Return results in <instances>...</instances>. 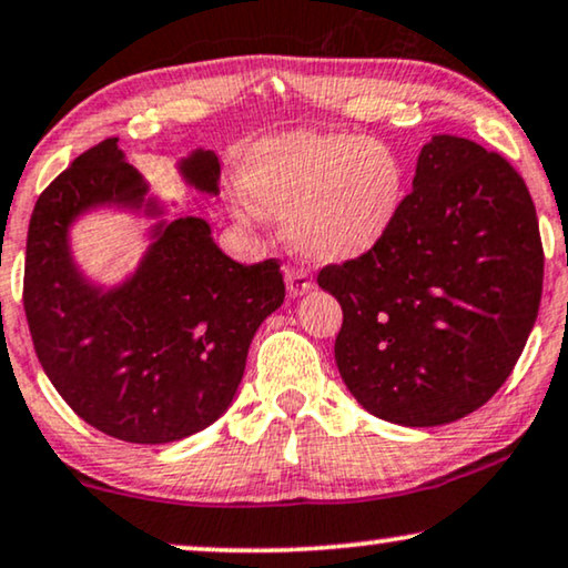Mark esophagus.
Here are the masks:
<instances>
[{
  "mask_svg": "<svg viewBox=\"0 0 568 568\" xmlns=\"http://www.w3.org/2000/svg\"><path fill=\"white\" fill-rule=\"evenodd\" d=\"M285 285H288V296L291 298L304 296V293H308V291L314 288L312 280H308L306 272L304 270H296V267L285 270Z\"/></svg>",
  "mask_w": 568,
  "mask_h": 568,
  "instance_id": "1",
  "label": "esophagus"
}]
</instances>
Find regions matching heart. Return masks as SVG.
Masks as SVG:
<instances>
[{
	"label": "heart",
	"instance_id": "heart-1",
	"mask_svg": "<svg viewBox=\"0 0 568 568\" xmlns=\"http://www.w3.org/2000/svg\"><path fill=\"white\" fill-rule=\"evenodd\" d=\"M241 221H288V239L320 264L372 254L395 229L405 169L387 142L347 132H285L260 140L241 161Z\"/></svg>",
	"mask_w": 568,
	"mask_h": 568
}]
</instances>
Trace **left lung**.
Returning a JSON list of instances; mask_svg holds the SVG:
<instances>
[{"mask_svg":"<svg viewBox=\"0 0 568 568\" xmlns=\"http://www.w3.org/2000/svg\"><path fill=\"white\" fill-rule=\"evenodd\" d=\"M316 283L343 306L335 361L368 413L410 428L459 420L509 379L538 320L532 196L498 153L436 134L389 236Z\"/></svg>","mask_w":568,"mask_h":568,"instance_id":"8db88e82","label":"left lung"}]
</instances>
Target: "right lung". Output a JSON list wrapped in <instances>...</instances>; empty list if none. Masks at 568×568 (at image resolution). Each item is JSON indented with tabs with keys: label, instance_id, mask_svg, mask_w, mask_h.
Returning <instances> with one entry per match:
<instances>
[{
	"label": "right lung",
	"instance_id": "1",
	"mask_svg": "<svg viewBox=\"0 0 568 568\" xmlns=\"http://www.w3.org/2000/svg\"><path fill=\"white\" fill-rule=\"evenodd\" d=\"M116 142L85 150L38 196L22 306L43 372L82 420L121 442L169 444L229 410L285 283L275 260L223 254L202 217L165 221ZM179 173L196 192H221L213 150L181 158ZM98 206L162 217L139 270L113 290L88 281L69 246L71 223Z\"/></svg>",
	"mask_w": 568,
	"mask_h": 568
}]
</instances>
